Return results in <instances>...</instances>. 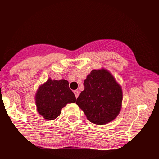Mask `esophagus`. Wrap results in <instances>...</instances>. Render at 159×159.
<instances>
[{"mask_svg":"<svg viewBox=\"0 0 159 159\" xmlns=\"http://www.w3.org/2000/svg\"><path fill=\"white\" fill-rule=\"evenodd\" d=\"M74 93L75 96H76V98H77L78 97H79V90H74Z\"/></svg>","mask_w":159,"mask_h":159,"instance_id":"34e87169","label":"esophagus"}]
</instances>
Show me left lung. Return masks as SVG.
Here are the masks:
<instances>
[{
    "label": "left lung",
    "mask_w": 159,
    "mask_h": 159,
    "mask_svg": "<svg viewBox=\"0 0 159 159\" xmlns=\"http://www.w3.org/2000/svg\"><path fill=\"white\" fill-rule=\"evenodd\" d=\"M84 90L76 99L91 123L103 125L112 121L121 109L122 88L109 71L93 70L83 83Z\"/></svg>",
    "instance_id": "obj_1"
}]
</instances>
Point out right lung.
Listing matches in <instances>:
<instances>
[{
    "instance_id": "obj_1",
    "label": "right lung",
    "mask_w": 159,
    "mask_h": 159,
    "mask_svg": "<svg viewBox=\"0 0 159 159\" xmlns=\"http://www.w3.org/2000/svg\"><path fill=\"white\" fill-rule=\"evenodd\" d=\"M35 99L38 112L46 120L55 119L60 115L64 107L75 103L76 100L66 80L51 79L39 86Z\"/></svg>"
}]
</instances>
